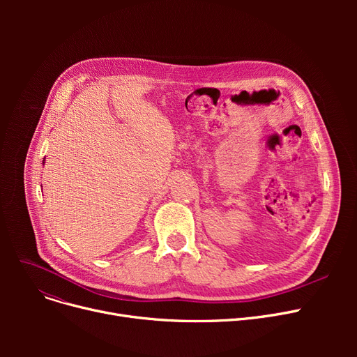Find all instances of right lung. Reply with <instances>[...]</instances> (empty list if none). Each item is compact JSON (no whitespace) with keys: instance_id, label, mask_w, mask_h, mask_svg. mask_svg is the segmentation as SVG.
Instances as JSON below:
<instances>
[{"instance_id":"obj_1","label":"right lung","mask_w":357,"mask_h":357,"mask_svg":"<svg viewBox=\"0 0 357 357\" xmlns=\"http://www.w3.org/2000/svg\"><path fill=\"white\" fill-rule=\"evenodd\" d=\"M43 163H45V162H43Z\"/></svg>"}]
</instances>
